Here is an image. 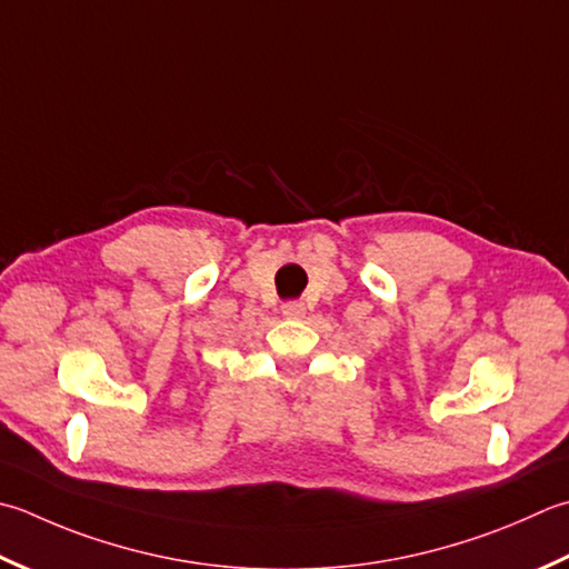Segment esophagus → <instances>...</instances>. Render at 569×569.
<instances>
[{"label":"esophagus","instance_id":"obj_1","mask_svg":"<svg viewBox=\"0 0 569 569\" xmlns=\"http://www.w3.org/2000/svg\"><path fill=\"white\" fill-rule=\"evenodd\" d=\"M281 313H283L286 318H293V320H298V318H303V316H306V306L300 303V300H288V303H283V306H281Z\"/></svg>","mask_w":569,"mask_h":569}]
</instances>
